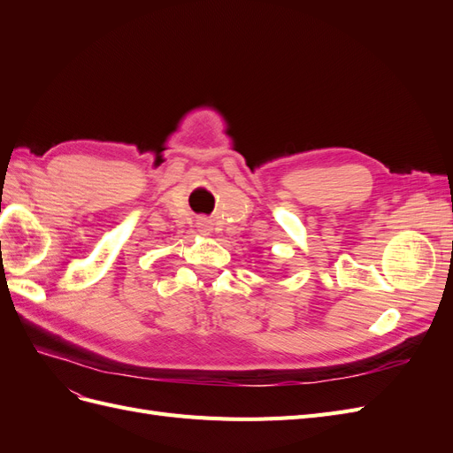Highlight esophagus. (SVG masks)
<instances>
[{
	"instance_id": "1",
	"label": "esophagus",
	"mask_w": 453,
	"mask_h": 453,
	"mask_svg": "<svg viewBox=\"0 0 453 453\" xmlns=\"http://www.w3.org/2000/svg\"><path fill=\"white\" fill-rule=\"evenodd\" d=\"M198 228H200L202 234H210V230H211V226L208 225V221H200V223H198Z\"/></svg>"
}]
</instances>
